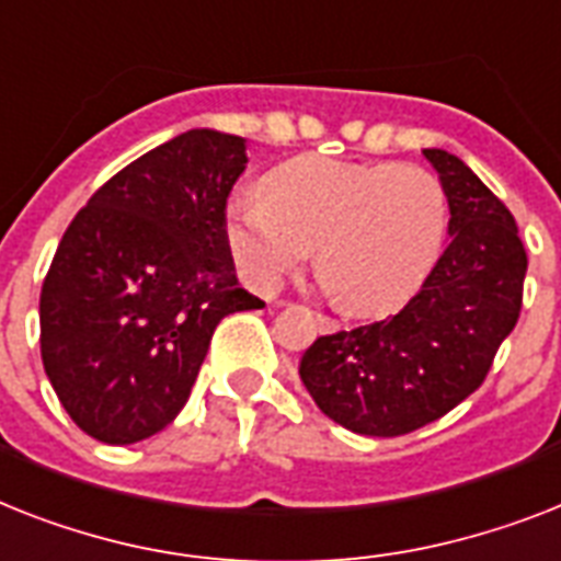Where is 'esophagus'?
<instances>
[{
  "mask_svg": "<svg viewBox=\"0 0 561 561\" xmlns=\"http://www.w3.org/2000/svg\"><path fill=\"white\" fill-rule=\"evenodd\" d=\"M317 320H320L322 331H336V320H331V317H325V313H317Z\"/></svg>",
  "mask_w": 561,
  "mask_h": 561,
  "instance_id": "esophagus-1",
  "label": "esophagus"
}]
</instances>
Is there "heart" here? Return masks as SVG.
<instances>
[{
    "instance_id": "heart-1",
    "label": "heart",
    "mask_w": 561,
    "mask_h": 561,
    "mask_svg": "<svg viewBox=\"0 0 561 561\" xmlns=\"http://www.w3.org/2000/svg\"><path fill=\"white\" fill-rule=\"evenodd\" d=\"M449 227L440 178L417 163H359L302 154L233 198L227 248L250 288L273 290L313 248L322 279L345 311L407 302L438 262Z\"/></svg>"
}]
</instances>
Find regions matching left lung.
<instances>
[{"label": "left lung", "mask_w": 561, "mask_h": 561, "mask_svg": "<svg viewBox=\"0 0 561 561\" xmlns=\"http://www.w3.org/2000/svg\"><path fill=\"white\" fill-rule=\"evenodd\" d=\"M423 154L446 186L453 239L394 317L320 336L299 363L313 403L357 435L398 438L453 412L522 313L527 253L513 213L461 158Z\"/></svg>", "instance_id": "left-lung-1"}]
</instances>
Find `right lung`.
Segmentation results:
<instances>
[{"label": "right lung", "instance_id": "add662e5", "mask_svg": "<svg viewBox=\"0 0 561 561\" xmlns=\"http://www.w3.org/2000/svg\"><path fill=\"white\" fill-rule=\"evenodd\" d=\"M244 138L193 129L123 167L59 239L39 352L68 417L103 444L175 421L227 313L265 308L236 279L227 195Z\"/></svg>", "mask_w": 561, "mask_h": 561}]
</instances>
